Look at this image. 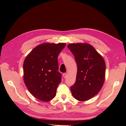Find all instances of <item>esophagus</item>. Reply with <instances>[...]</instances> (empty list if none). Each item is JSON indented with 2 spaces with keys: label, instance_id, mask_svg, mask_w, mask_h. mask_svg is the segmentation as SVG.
Wrapping results in <instances>:
<instances>
[{
  "label": "esophagus",
  "instance_id": "1",
  "mask_svg": "<svg viewBox=\"0 0 126 126\" xmlns=\"http://www.w3.org/2000/svg\"><path fill=\"white\" fill-rule=\"evenodd\" d=\"M63 76L64 78H66L67 77V74L66 73H64V74H63Z\"/></svg>",
  "mask_w": 126,
  "mask_h": 126
}]
</instances>
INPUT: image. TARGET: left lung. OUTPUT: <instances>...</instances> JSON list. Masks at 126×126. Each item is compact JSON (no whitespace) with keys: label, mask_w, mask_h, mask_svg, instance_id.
Instances as JSON below:
<instances>
[{"label":"left lung","mask_w":126,"mask_h":126,"mask_svg":"<svg viewBox=\"0 0 126 126\" xmlns=\"http://www.w3.org/2000/svg\"><path fill=\"white\" fill-rule=\"evenodd\" d=\"M67 47L75 56L77 64L76 80L70 87L71 94L76 99L87 101L99 92L104 85L105 60L89 44H70Z\"/></svg>","instance_id":"obj_1"}]
</instances>
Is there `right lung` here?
Instances as JSON below:
<instances>
[{"label": "right lung", "mask_w": 126, "mask_h": 126, "mask_svg": "<svg viewBox=\"0 0 126 126\" xmlns=\"http://www.w3.org/2000/svg\"><path fill=\"white\" fill-rule=\"evenodd\" d=\"M65 43H44L34 48L23 64L24 81L33 96L41 101L54 98L62 81L58 56Z\"/></svg>", "instance_id": "add662e5"}]
</instances>
